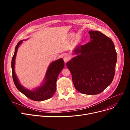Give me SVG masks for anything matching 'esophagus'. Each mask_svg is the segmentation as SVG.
I'll use <instances>...</instances> for the list:
<instances>
[{
	"label": "esophagus",
	"mask_w": 130,
	"mask_h": 130,
	"mask_svg": "<svg viewBox=\"0 0 130 130\" xmlns=\"http://www.w3.org/2000/svg\"><path fill=\"white\" fill-rule=\"evenodd\" d=\"M63 59H64V61L65 63H66L67 61L69 60L70 58L69 57H67V56H64V58H63Z\"/></svg>",
	"instance_id": "esophagus-1"
}]
</instances>
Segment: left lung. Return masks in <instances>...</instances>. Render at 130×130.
<instances>
[{"instance_id":"obj_1","label":"left lung","mask_w":130,"mask_h":130,"mask_svg":"<svg viewBox=\"0 0 130 130\" xmlns=\"http://www.w3.org/2000/svg\"><path fill=\"white\" fill-rule=\"evenodd\" d=\"M90 42L77 45L75 56L66 63L75 88L79 92L96 95L103 92L113 80L117 54L112 39L99 31L90 30Z\"/></svg>"}]
</instances>
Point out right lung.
Wrapping results in <instances>:
<instances>
[{"label": "right lung", "mask_w": 130, "mask_h": 130, "mask_svg": "<svg viewBox=\"0 0 130 130\" xmlns=\"http://www.w3.org/2000/svg\"><path fill=\"white\" fill-rule=\"evenodd\" d=\"M22 40L17 44L15 47V53L11 60V69L13 82L19 91L22 93L26 97L35 101H43L51 98L56 90V81L58 75L63 70L65 64L63 59L60 58L52 62L48 67L45 77L40 85L29 90L20 83L16 75L15 67V59L17 51L19 46L23 41Z\"/></svg>", "instance_id": "right-lung-1"}]
</instances>
